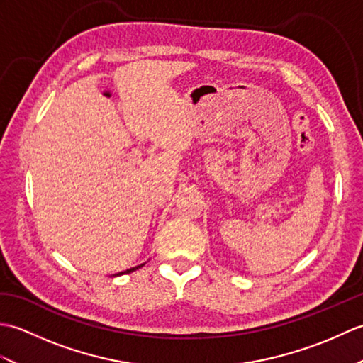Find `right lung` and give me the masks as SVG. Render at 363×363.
<instances>
[{
  "instance_id": "right-lung-1",
  "label": "right lung",
  "mask_w": 363,
  "mask_h": 363,
  "mask_svg": "<svg viewBox=\"0 0 363 363\" xmlns=\"http://www.w3.org/2000/svg\"><path fill=\"white\" fill-rule=\"evenodd\" d=\"M145 264H140V265H137V267H133V268H129V269H126V272H120V273H117V274H113V276H121V274H129V273H133V272H135V269H138V268H142Z\"/></svg>"
}]
</instances>
